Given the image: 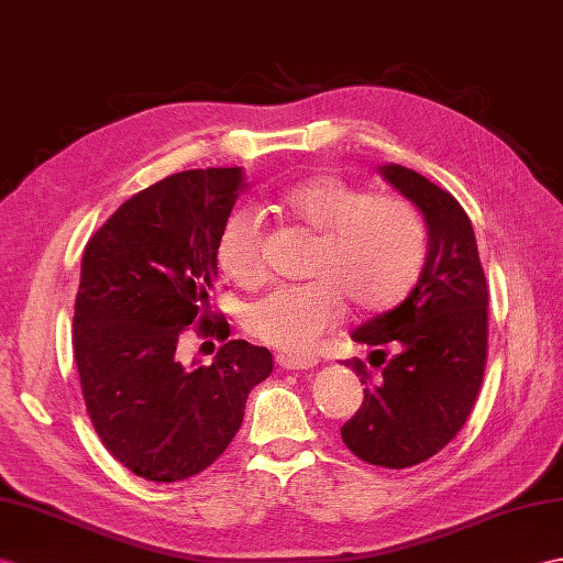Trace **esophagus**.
Returning <instances> with one entry per match:
<instances>
[{
    "label": "esophagus",
    "instance_id": "esophagus-1",
    "mask_svg": "<svg viewBox=\"0 0 563 563\" xmlns=\"http://www.w3.org/2000/svg\"><path fill=\"white\" fill-rule=\"evenodd\" d=\"M278 364L283 369L290 372H305V369H313L319 364L317 357H295V355H278Z\"/></svg>",
    "mask_w": 563,
    "mask_h": 563
}]
</instances>
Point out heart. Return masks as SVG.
Here are the masks:
<instances>
[{"label":"heart","mask_w":563,"mask_h":563,"mask_svg":"<svg viewBox=\"0 0 563 563\" xmlns=\"http://www.w3.org/2000/svg\"><path fill=\"white\" fill-rule=\"evenodd\" d=\"M297 225L319 234L299 285H280L242 313L244 329L287 355H305L341 319L343 299L360 313H386L420 283L429 225L410 199L374 194L338 175H311L278 191ZM216 258L225 278L256 287L266 278L264 225L252 211L222 222Z\"/></svg>","instance_id":"1"}]
</instances>
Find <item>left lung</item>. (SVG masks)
Here are the masks:
<instances>
[{
	"label": "left lung",
	"mask_w": 563,
	"mask_h": 563,
	"mask_svg": "<svg viewBox=\"0 0 563 563\" xmlns=\"http://www.w3.org/2000/svg\"><path fill=\"white\" fill-rule=\"evenodd\" d=\"M382 175L420 208L429 256L402 305L352 333L372 345L374 376L347 360L364 388L362 408L341 429L360 461L402 470L446 449L467 422L487 367V278L463 206L434 181L402 165Z\"/></svg>",
	"instance_id": "8db88e82"
}]
</instances>
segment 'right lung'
<instances>
[{
  "label": "right lung",
  "mask_w": 563,
  "mask_h": 563,
  "mask_svg": "<svg viewBox=\"0 0 563 563\" xmlns=\"http://www.w3.org/2000/svg\"><path fill=\"white\" fill-rule=\"evenodd\" d=\"M240 191V167L185 169L124 201L86 244L74 305L81 394L102 446L143 479L213 465L273 372L266 347L228 341L225 317L208 311L216 242ZM189 324L223 343L208 368L176 360Z\"/></svg>",
  "instance_id": "1"
}]
</instances>
